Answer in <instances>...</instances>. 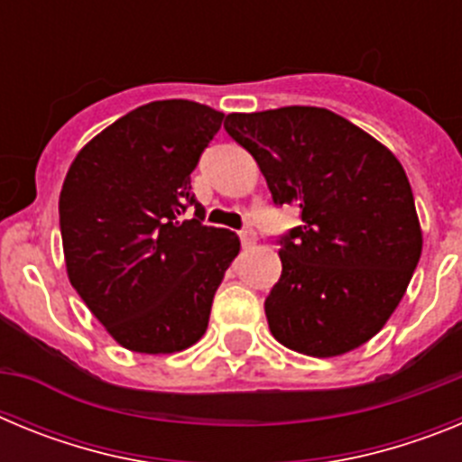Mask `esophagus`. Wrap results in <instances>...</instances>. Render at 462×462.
<instances>
[{"mask_svg":"<svg viewBox=\"0 0 462 462\" xmlns=\"http://www.w3.org/2000/svg\"><path fill=\"white\" fill-rule=\"evenodd\" d=\"M240 243H243V247H252V245L256 243V234L250 226H245L243 231H240Z\"/></svg>","mask_w":462,"mask_h":462,"instance_id":"esophagus-1","label":"esophagus"}]
</instances>
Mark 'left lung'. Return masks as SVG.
I'll return each mask as SVG.
<instances>
[{
  "label": "left lung",
  "mask_w": 462,
  "mask_h": 462,
  "mask_svg": "<svg viewBox=\"0 0 462 462\" xmlns=\"http://www.w3.org/2000/svg\"><path fill=\"white\" fill-rule=\"evenodd\" d=\"M228 136L254 157L277 206L303 224L280 240L266 298L277 342L342 356L374 337L402 300L423 234L405 169L386 145L326 108L231 113Z\"/></svg>",
  "instance_id": "obj_1"
}]
</instances>
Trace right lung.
<instances>
[{
	"instance_id": "right-lung-1",
	"label": "right lung",
	"mask_w": 462,
	"mask_h": 462,
	"mask_svg": "<svg viewBox=\"0 0 462 462\" xmlns=\"http://www.w3.org/2000/svg\"><path fill=\"white\" fill-rule=\"evenodd\" d=\"M222 120L196 101H152L106 126L69 166L60 194L69 282L125 349L175 354L206 333L240 240L203 226L189 175ZM189 205L197 217L182 220Z\"/></svg>"
}]
</instances>
